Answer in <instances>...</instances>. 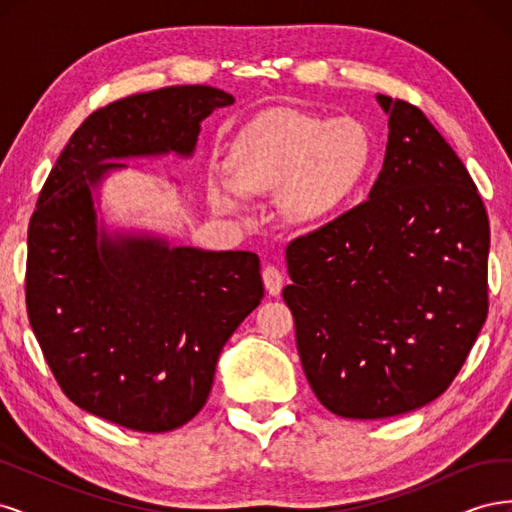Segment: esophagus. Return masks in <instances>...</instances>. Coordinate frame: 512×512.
<instances>
[{
	"label": "esophagus",
	"instance_id": "esophagus-1",
	"mask_svg": "<svg viewBox=\"0 0 512 512\" xmlns=\"http://www.w3.org/2000/svg\"><path fill=\"white\" fill-rule=\"evenodd\" d=\"M262 282H265V288H267L271 297H277V294L282 292V286H284V275L277 267L267 265L265 269H262Z\"/></svg>",
	"mask_w": 512,
	"mask_h": 512
}]
</instances>
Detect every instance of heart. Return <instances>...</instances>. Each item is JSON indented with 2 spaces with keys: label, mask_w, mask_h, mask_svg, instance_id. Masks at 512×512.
I'll list each match as a JSON object with an SVG mask.
<instances>
[{
  "label": "heart",
  "mask_w": 512,
  "mask_h": 512,
  "mask_svg": "<svg viewBox=\"0 0 512 512\" xmlns=\"http://www.w3.org/2000/svg\"><path fill=\"white\" fill-rule=\"evenodd\" d=\"M374 141L354 117L273 111L247 126L230 149V177L209 179L215 213L241 218L252 196L277 194L282 218L297 228L333 222L361 190Z\"/></svg>",
  "instance_id": "b5f03b06"
}]
</instances>
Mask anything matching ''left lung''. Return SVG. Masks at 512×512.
I'll use <instances>...</instances> for the list:
<instances>
[{
    "label": "left lung",
    "instance_id": "1",
    "mask_svg": "<svg viewBox=\"0 0 512 512\" xmlns=\"http://www.w3.org/2000/svg\"><path fill=\"white\" fill-rule=\"evenodd\" d=\"M389 115L367 203L286 247L284 301L320 404L344 418L440 397L487 318L489 220L470 173L416 106Z\"/></svg>",
    "mask_w": 512,
    "mask_h": 512
}]
</instances>
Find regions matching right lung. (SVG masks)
<instances>
[{"label":"right lung","instance_id":"right-lung-1","mask_svg":"<svg viewBox=\"0 0 512 512\" xmlns=\"http://www.w3.org/2000/svg\"><path fill=\"white\" fill-rule=\"evenodd\" d=\"M235 102L164 87L89 115L57 158L27 232V314L76 406L132 431L177 429L211 393L218 356L265 297L252 252L111 230L100 188L126 160L192 158L203 123Z\"/></svg>","mask_w":512,"mask_h":512}]
</instances>
